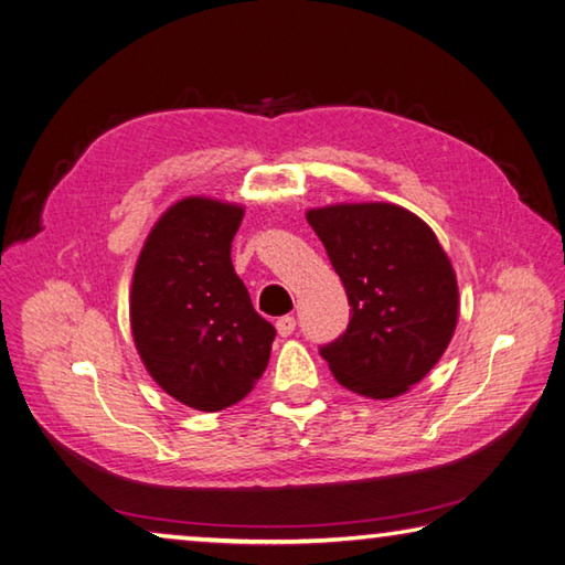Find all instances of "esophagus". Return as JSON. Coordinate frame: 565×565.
<instances>
[{
	"label": "esophagus",
	"instance_id": "1",
	"mask_svg": "<svg viewBox=\"0 0 565 565\" xmlns=\"http://www.w3.org/2000/svg\"><path fill=\"white\" fill-rule=\"evenodd\" d=\"M276 331H279L281 338L291 335L296 331V318L294 316H281L279 321H276Z\"/></svg>",
	"mask_w": 565,
	"mask_h": 565
}]
</instances>
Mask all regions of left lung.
Listing matches in <instances>:
<instances>
[{"instance_id": "1", "label": "left lung", "mask_w": 565, "mask_h": 565, "mask_svg": "<svg viewBox=\"0 0 565 565\" xmlns=\"http://www.w3.org/2000/svg\"><path fill=\"white\" fill-rule=\"evenodd\" d=\"M306 220L345 286L351 321L318 348L335 381L387 399L423 381L452 341L457 276L435 232L397 204H333Z\"/></svg>"}]
</instances>
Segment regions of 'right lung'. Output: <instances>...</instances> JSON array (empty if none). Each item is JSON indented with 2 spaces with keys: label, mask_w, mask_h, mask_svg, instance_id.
<instances>
[{
  "label": "right lung",
  "mask_w": 565,
  "mask_h": 565,
  "mask_svg": "<svg viewBox=\"0 0 565 565\" xmlns=\"http://www.w3.org/2000/svg\"><path fill=\"white\" fill-rule=\"evenodd\" d=\"M242 217V207L207 198L172 204L132 274L130 328L142 363L168 395L202 413L252 393L276 335L232 266Z\"/></svg>",
  "instance_id": "obj_1"
}]
</instances>
